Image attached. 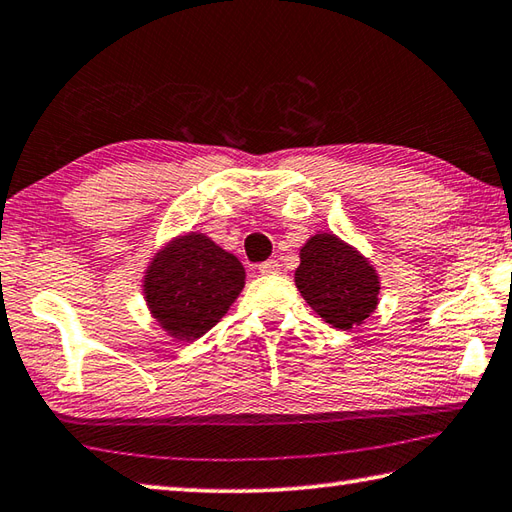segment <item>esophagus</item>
I'll use <instances>...</instances> for the list:
<instances>
[{"label": "esophagus", "instance_id": "obj_1", "mask_svg": "<svg viewBox=\"0 0 512 512\" xmlns=\"http://www.w3.org/2000/svg\"><path fill=\"white\" fill-rule=\"evenodd\" d=\"M257 270L262 275H275L279 273V262H275V259H268V262H262L257 266Z\"/></svg>", "mask_w": 512, "mask_h": 512}]
</instances>
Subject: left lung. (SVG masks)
I'll list each match as a JSON object with an SVG mask.
<instances>
[{
	"label": "left lung",
	"mask_w": 512,
	"mask_h": 512,
	"mask_svg": "<svg viewBox=\"0 0 512 512\" xmlns=\"http://www.w3.org/2000/svg\"><path fill=\"white\" fill-rule=\"evenodd\" d=\"M295 284L306 304L335 328L359 326L377 308L375 268L330 233L310 237L299 250Z\"/></svg>",
	"instance_id": "8db88e82"
}]
</instances>
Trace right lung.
I'll return each instance as SVG.
<instances>
[{
  "label": "right lung",
  "instance_id": "1",
  "mask_svg": "<svg viewBox=\"0 0 512 512\" xmlns=\"http://www.w3.org/2000/svg\"><path fill=\"white\" fill-rule=\"evenodd\" d=\"M246 270L235 255L199 233L177 237L150 262L144 295L150 313L177 342H193L226 315Z\"/></svg>",
  "mask_w": 512,
  "mask_h": 512
}]
</instances>
